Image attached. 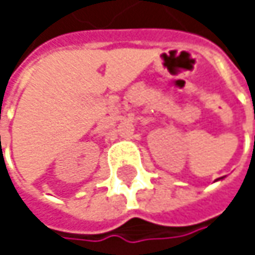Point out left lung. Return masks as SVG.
I'll return each mask as SVG.
<instances>
[{"instance_id": "obj_1", "label": "left lung", "mask_w": 255, "mask_h": 255, "mask_svg": "<svg viewBox=\"0 0 255 255\" xmlns=\"http://www.w3.org/2000/svg\"><path fill=\"white\" fill-rule=\"evenodd\" d=\"M254 143H255V137H254Z\"/></svg>"}]
</instances>
